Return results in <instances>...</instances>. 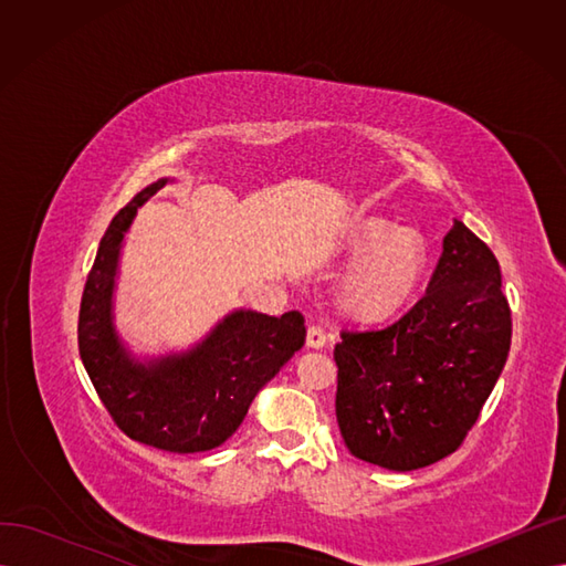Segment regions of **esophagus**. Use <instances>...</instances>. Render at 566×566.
<instances>
[{
    "mask_svg": "<svg viewBox=\"0 0 566 566\" xmlns=\"http://www.w3.org/2000/svg\"><path fill=\"white\" fill-rule=\"evenodd\" d=\"M325 345H328V335H325V331L321 328V325H312V328L306 331V347L323 349Z\"/></svg>",
    "mask_w": 566,
    "mask_h": 566,
    "instance_id": "esophagus-1",
    "label": "esophagus"
}]
</instances>
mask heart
<instances>
[{
  "label": "heart",
  "instance_id": "obj_1",
  "mask_svg": "<svg viewBox=\"0 0 566 566\" xmlns=\"http://www.w3.org/2000/svg\"><path fill=\"white\" fill-rule=\"evenodd\" d=\"M345 252L356 262L345 281V302L358 316L378 318L401 310L424 276L422 235L389 219L370 217L356 224Z\"/></svg>",
  "mask_w": 566,
  "mask_h": 566
}]
</instances>
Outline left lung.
Returning <instances> with one entry per match:
<instances>
[{"label": "left lung", "mask_w": 566, "mask_h": 566, "mask_svg": "<svg viewBox=\"0 0 566 566\" xmlns=\"http://www.w3.org/2000/svg\"><path fill=\"white\" fill-rule=\"evenodd\" d=\"M339 337L335 416L347 449L397 472L432 465L460 449L507 361L499 260L455 219L427 293L401 318Z\"/></svg>", "instance_id": "1"}]
</instances>
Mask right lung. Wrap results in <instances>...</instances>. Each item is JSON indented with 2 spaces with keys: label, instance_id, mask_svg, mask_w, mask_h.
<instances>
[{
  "label": "right lung",
  "instance_id": "obj_1",
  "mask_svg": "<svg viewBox=\"0 0 566 566\" xmlns=\"http://www.w3.org/2000/svg\"><path fill=\"white\" fill-rule=\"evenodd\" d=\"M165 184L158 179L136 193L101 238L82 293L77 345L98 399L129 439L169 453H200L241 427L256 391L302 349L306 328L300 312L238 310L184 354L139 361L125 349L113 325L119 248L136 210Z\"/></svg>",
  "mask_w": 566,
  "mask_h": 566
}]
</instances>
